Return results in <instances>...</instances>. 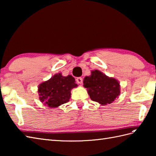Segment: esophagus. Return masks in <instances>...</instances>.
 Segmentation results:
<instances>
[{
    "instance_id": "34e87169",
    "label": "esophagus",
    "mask_w": 156,
    "mask_h": 156,
    "mask_svg": "<svg viewBox=\"0 0 156 156\" xmlns=\"http://www.w3.org/2000/svg\"><path fill=\"white\" fill-rule=\"evenodd\" d=\"M76 82H77L78 84H81L82 83V82H83V80H82V78L80 77L76 78Z\"/></svg>"
}]
</instances>
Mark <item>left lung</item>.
<instances>
[{
	"label": "left lung",
	"instance_id": "obj_1",
	"mask_svg": "<svg viewBox=\"0 0 156 156\" xmlns=\"http://www.w3.org/2000/svg\"><path fill=\"white\" fill-rule=\"evenodd\" d=\"M92 101L101 105L111 104L120 94V83L114 78L108 77L100 70H92L91 75L83 80Z\"/></svg>",
	"mask_w": 156,
	"mask_h": 156
}]
</instances>
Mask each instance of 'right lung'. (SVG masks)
Returning <instances> with one entry per match:
<instances>
[{"mask_svg":"<svg viewBox=\"0 0 156 156\" xmlns=\"http://www.w3.org/2000/svg\"><path fill=\"white\" fill-rule=\"evenodd\" d=\"M71 75L63 76L61 73L55 74L48 80L38 87L39 100L50 108H57L68 102L71 97V90L78 87Z\"/></svg>","mask_w":156,"mask_h":156,"instance_id":"right-lung-1","label":"right lung"}]
</instances>
